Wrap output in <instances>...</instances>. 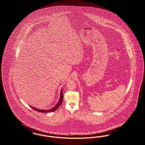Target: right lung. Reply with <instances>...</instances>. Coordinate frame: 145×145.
Masks as SVG:
<instances>
[{
    "instance_id": "add662e5",
    "label": "right lung",
    "mask_w": 145,
    "mask_h": 145,
    "mask_svg": "<svg viewBox=\"0 0 145 145\" xmlns=\"http://www.w3.org/2000/svg\"><path fill=\"white\" fill-rule=\"evenodd\" d=\"M63 92H62V89L61 90V94H60V97H59V101H58L56 105L52 108H51L49 110H45V109H39L38 108H35V107H32L31 106H30V107H31L32 108L37 112H39L41 113H50V112H55V110H56L59 107V106L62 104V101H63Z\"/></svg>"
}]
</instances>
